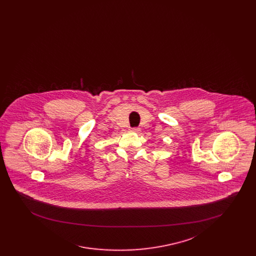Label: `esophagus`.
I'll return each instance as SVG.
<instances>
[{
    "instance_id": "1",
    "label": "esophagus",
    "mask_w": 256,
    "mask_h": 256,
    "mask_svg": "<svg viewBox=\"0 0 256 256\" xmlns=\"http://www.w3.org/2000/svg\"><path fill=\"white\" fill-rule=\"evenodd\" d=\"M132 130H134V132H136V134L140 132V128H132Z\"/></svg>"
}]
</instances>
